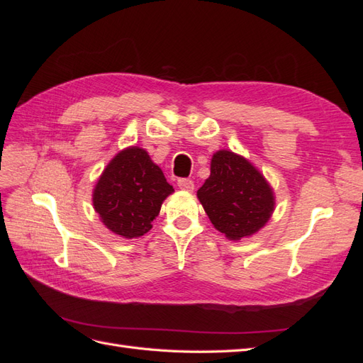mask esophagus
Listing matches in <instances>:
<instances>
[{
  "mask_svg": "<svg viewBox=\"0 0 363 363\" xmlns=\"http://www.w3.org/2000/svg\"><path fill=\"white\" fill-rule=\"evenodd\" d=\"M177 186L183 191H194V182L191 179H179Z\"/></svg>",
  "mask_w": 363,
  "mask_h": 363,
  "instance_id": "obj_1",
  "label": "esophagus"
}]
</instances>
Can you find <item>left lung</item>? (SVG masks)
Listing matches in <instances>:
<instances>
[{"mask_svg":"<svg viewBox=\"0 0 363 363\" xmlns=\"http://www.w3.org/2000/svg\"><path fill=\"white\" fill-rule=\"evenodd\" d=\"M196 195L215 228L228 239L256 233L274 211L272 189L263 175L227 150L213 155L211 177Z\"/></svg>","mask_w":363,"mask_h":363,"instance_id":"8db88e82","label":"left lung"}]
</instances>
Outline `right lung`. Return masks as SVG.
<instances>
[{
    "label": "right lung",
    "mask_w": 363,
    "mask_h": 363,
    "mask_svg": "<svg viewBox=\"0 0 363 363\" xmlns=\"http://www.w3.org/2000/svg\"><path fill=\"white\" fill-rule=\"evenodd\" d=\"M172 186L148 152L131 147L107 164L94 189V207L104 225L123 238H139L151 230Z\"/></svg>",
    "instance_id": "add662e5"
}]
</instances>
